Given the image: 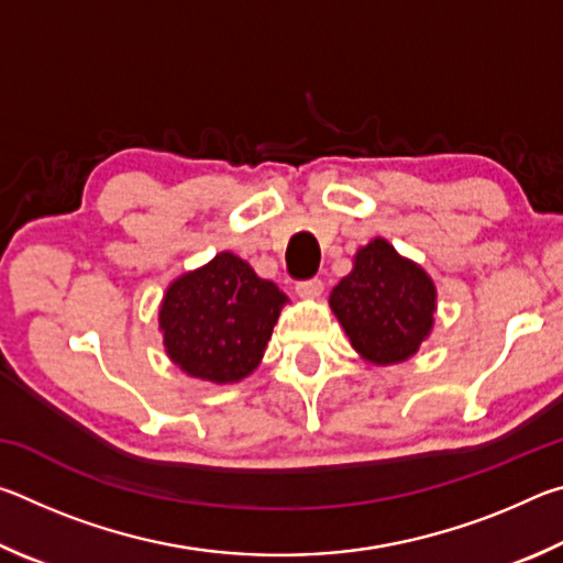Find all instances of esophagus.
I'll list each match as a JSON object with an SVG mask.
<instances>
[{
	"label": "esophagus",
	"instance_id": "esophagus-1",
	"mask_svg": "<svg viewBox=\"0 0 563 563\" xmlns=\"http://www.w3.org/2000/svg\"><path fill=\"white\" fill-rule=\"evenodd\" d=\"M295 292H298L302 300H316V298H320V292H322V280H318V278L302 280V283L295 285Z\"/></svg>",
	"mask_w": 563,
	"mask_h": 563
}]
</instances>
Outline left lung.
<instances>
[{"label": "left lung", "mask_w": 563, "mask_h": 563, "mask_svg": "<svg viewBox=\"0 0 563 563\" xmlns=\"http://www.w3.org/2000/svg\"><path fill=\"white\" fill-rule=\"evenodd\" d=\"M330 310L362 360L399 365L432 335L437 288L422 265L399 255L385 238H373L332 288Z\"/></svg>", "instance_id": "8db88e82"}]
</instances>
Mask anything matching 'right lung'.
<instances>
[{
	"mask_svg": "<svg viewBox=\"0 0 563 563\" xmlns=\"http://www.w3.org/2000/svg\"><path fill=\"white\" fill-rule=\"evenodd\" d=\"M288 295L263 280L243 258L218 253L168 283L158 330L168 360L188 377L241 383L261 365Z\"/></svg>",
	"mask_w": 563,
	"mask_h": 563,
	"instance_id": "right-lung-1",
	"label": "right lung"
}]
</instances>
